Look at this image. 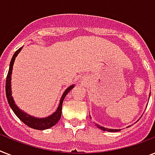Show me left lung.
Listing matches in <instances>:
<instances>
[{
  "instance_id": "8db88e82",
  "label": "left lung",
  "mask_w": 155,
  "mask_h": 155,
  "mask_svg": "<svg viewBox=\"0 0 155 155\" xmlns=\"http://www.w3.org/2000/svg\"><path fill=\"white\" fill-rule=\"evenodd\" d=\"M150 96H149V97H150ZM90 118H91V117H90ZM138 120H139V119H138ZM138 120H137V121H138ZM137 121H136V122H137ZM95 125H97V127L99 128V129H101V130H103V131H108V132H118V131H120V129H119V130H115V129H108V128L103 127V126H101V125H97V124H95ZM129 127H130V125L127 126V128H129Z\"/></svg>"
}]
</instances>
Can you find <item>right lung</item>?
<instances>
[{
  "label": "right lung",
  "mask_w": 155,
  "mask_h": 155,
  "mask_svg": "<svg viewBox=\"0 0 155 155\" xmlns=\"http://www.w3.org/2000/svg\"><path fill=\"white\" fill-rule=\"evenodd\" d=\"M22 49V47H21L14 53V54L12 57V59L10 61V64H9V68H8V72L7 75V78H6V84H5V92H6V97L8 100V103L10 106V108H12V110L13 111V113H15L16 116L22 121L24 124L29 126V127L32 128V129H35V130H44L47 129L52 127L54 125H56V123L58 122L62 115V105H63V100L65 98L68 92H70L71 90L72 89L73 87H75V84H72L69 86L67 89L63 92V95L60 98L59 101V104L57 109L55 112H54L51 115L48 116L47 117H35L34 116H31L30 114H28L25 112L22 111L21 109L19 108L17 104H16L15 101L13 98L12 96V90H11V75H12V71H13V67L14 61H15L16 57L18 56V54L20 53V51Z\"/></svg>",
  "instance_id": "1"
}]
</instances>
